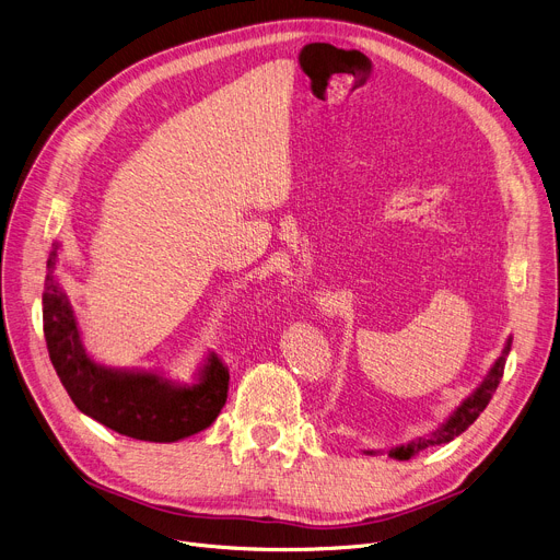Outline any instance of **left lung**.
<instances>
[{
  "label": "left lung",
  "instance_id": "obj_1",
  "mask_svg": "<svg viewBox=\"0 0 560 560\" xmlns=\"http://www.w3.org/2000/svg\"><path fill=\"white\" fill-rule=\"evenodd\" d=\"M511 343H513V337L506 339L500 357L492 361V366L488 369V373L483 375V380L477 384V388L470 393L468 398L462 400V405H458L439 427L432 432H427L422 436H416L407 443H400L396 447H390L386 454L398 458V462H407V458H411L413 454L427 450V447H436V445H443V443H450L454 441L456 436H462L468 427L479 418V413L486 409V405L490 402L492 393L498 390L500 386V380L504 375V364H506V357L511 352ZM364 454H384V452H375V450H364Z\"/></svg>",
  "mask_w": 560,
  "mask_h": 560
}]
</instances>
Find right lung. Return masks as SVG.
I'll return each instance as SVG.
<instances>
[{"instance_id": "1", "label": "right lung", "mask_w": 560, "mask_h": 560, "mask_svg": "<svg viewBox=\"0 0 560 560\" xmlns=\"http://www.w3.org/2000/svg\"><path fill=\"white\" fill-rule=\"evenodd\" d=\"M60 242L51 244L43 291V325L51 364L81 413L108 430L151 443H176L217 420L228 398V369L208 352L189 382L162 369H115L96 361L56 269Z\"/></svg>"}]
</instances>
